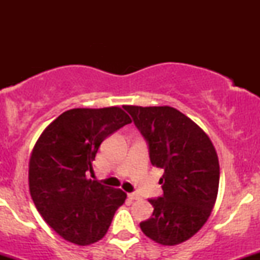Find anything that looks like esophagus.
Returning a JSON list of instances; mask_svg holds the SVG:
<instances>
[{"label":"esophagus","instance_id":"esophagus-1","mask_svg":"<svg viewBox=\"0 0 260 260\" xmlns=\"http://www.w3.org/2000/svg\"><path fill=\"white\" fill-rule=\"evenodd\" d=\"M128 197H129V199H132V201H137V199H140V196L138 193H128Z\"/></svg>","mask_w":260,"mask_h":260}]
</instances>
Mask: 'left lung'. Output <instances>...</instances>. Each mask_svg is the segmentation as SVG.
Masks as SVG:
<instances>
[{"instance_id":"1","label":"left lung","mask_w":260,"mask_h":260,"mask_svg":"<svg viewBox=\"0 0 260 260\" xmlns=\"http://www.w3.org/2000/svg\"><path fill=\"white\" fill-rule=\"evenodd\" d=\"M149 144L150 161L164 170V196L149 199L153 216L140 222L143 234L162 246L189 240L215 205L220 166L215 148L196 122L171 106L124 105Z\"/></svg>"}]
</instances>
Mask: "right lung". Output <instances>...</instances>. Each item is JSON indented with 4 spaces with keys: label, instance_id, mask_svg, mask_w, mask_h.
I'll list each match as a JSON object with an SVG mask.
<instances>
[{
    "label": "right lung",
    "instance_id": "add662e5",
    "mask_svg": "<svg viewBox=\"0 0 260 260\" xmlns=\"http://www.w3.org/2000/svg\"><path fill=\"white\" fill-rule=\"evenodd\" d=\"M121 107L72 109L44 129L29 160V190L45 222L68 242L88 246L106 235L126 201L120 188L88 178L106 137L131 123Z\"/></svg>",
    "mask_w": 260,
    "mask_h": 260
}]
</instances>
